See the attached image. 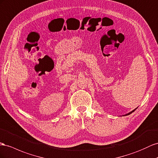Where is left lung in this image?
I'll return each instance as SVG.
<instances>
[{
  "label": "left lung",
  "instance_id": "1",
  "mask_svg": "<svg viewBox=\"0 0 158 158\" xmlns=\"http://www.w3.org/2000/svg\"><path fill=\"white\" fill-rule=\"evenodd\" d=\"M136 109H137V108H135V109H134V110H132V111H131V112H129L128 114H125V115H124V116H127V115H130V114H131L132 112H134V111H135V110Z\"/></svg>",
  "mask_w": 158,
  "mask_h": 158
}]
</instances>
